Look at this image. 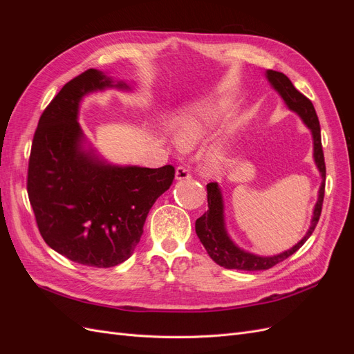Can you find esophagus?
Listing matches in <instances>:
<instances>
[{
  "label": "esophagus",
  "instance_id": "esophagus-1",
  "mask_svg": "<svg viewBox=\"0 0 354 354\" xmlns=\"http://www.w3.org/2000/svg\"><path fill=\"white\" fill-rule=\"evenodd\" d=\"M190 177H192V174H190V171H189L187 167L180 165V167L176 168V178L177 180H189Z\"/></svg>",
  "mask_w": 354,
  "mask_h": 354
}]
</instances>
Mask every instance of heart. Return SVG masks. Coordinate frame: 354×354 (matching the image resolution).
Wrapping results in <instances>:
<instances>
[{"mask_svg": "<svg viewBox=\"0 0 354 354\" xmlns=\"http://www.w3.org/2000/svg\"><path fill=\"white\" fill-rule=\"evenodd\" d=\"M227 109L229 103L226 100L212 99L190 106L181 112L173 122L174 140L178 147L189 151V149H194L202 142H205ZM221 158V151H214L211 153V160L214 164H218Z\"/></svg>", "mask_w": 354, "mask_h": 354, "instance_id": "b5f03b06", "label": "heart"}]
</instances>
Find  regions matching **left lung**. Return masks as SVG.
I'll use <instances>...</instances> for the list:
<instances>
[{
  "mask_svg": "<svg viewBox=\"0 0 354 354\" xmlns=\"http://www.w3.org/2000/svg\"><path fill=\"white\" fill-rule=\"evenodd\" d=\"M267 80L270 81L273 88L282 95L286 106L291 111L297 112L304 124L312 130L313 134V145H315V162L322 174V185H320L319 198L315 205L312 226H310L306 236L299 241L291 250H288L279 255L273 257H259L250 252H245L234 245L227 236L226 229H224V216H223V199L221 192L217 183L207 185V198H208V211L201 216L195 223V230L199 241L205 246V250L211 259L224 269H236L245 272H255V270H267L272 269L273 266L279 264L281 261L291 257L295 251H298L304 242L312 236L315 232L317 221L322 212L324 196H325V178H326V167L322 149V138H320V125L317 115L315 111L313 103L310 102L304 94L299 93L292 82L289 81L285 73L277 71H267Z\"/></svg>",
  "mask_w": 354,
  "mask_h": 354,
  "instance_id": "1",
  "label": "left lung"
}]
</instances>
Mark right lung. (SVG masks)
I'll use <instances>...</instances> for the list:
<instances>
[{
  "label": "right lung",
  "instance_id": "right-lung-1",
  "mask_svg": "<svg viewBox=\"0 0 354 354\" xmlns=\"http://www.w3.org/2000/svg\"><path fill=\"white\" fill-rule=\"evenodd\" d=\"M106 87L113 84L97 69L63 85L38 121L26 181L42 239L71 261L99 269L130 259L149 211L176 174L173 165L113 167L82 152L80 100Z\"/></svg>",
  "mask_w": 354,
  "mask_h": 354
}]
</instances>
